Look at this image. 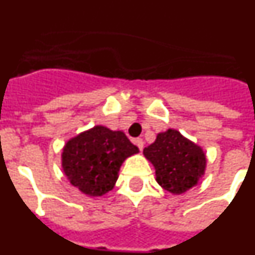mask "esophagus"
<instances>
[{"mask_svg": "<svg viewBox=\"0 0 255 255\" xmlns=\"http://www.w3.org/2000/svg\"><path fill=\"white\" fill-rule=\"evenodd\" d=\"M134 143L136 144V145H138V148L139 149H143V147H144V141H143V139H140V138H138V139H135L134 140Z\"/></svg>", "mask_w": 255, "mask_h": 255, "instance_id": "esophagus-1", "label": "esophagus"}]
</instances>
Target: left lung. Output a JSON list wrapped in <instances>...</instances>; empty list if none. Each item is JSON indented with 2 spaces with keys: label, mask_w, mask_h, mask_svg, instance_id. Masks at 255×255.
Instances as JSON below:
<instances>
[{
  "label": "left lung",
  "mask_w": 255,
  "mask_h": 255,
  "mask_svg": "<svg viewBox=\"0 0 255 255\" xmlns=\"http://www.w3.org/2000/svg\"><path fill=\"white\" fill-rule=\"evenodd\" d=\"M143 154L153 164L157 182L173 195L194 188L206 172L203 148L175 129L157 134L154 143L144 148Z\"/></svg>",
  "instance_id": "1"
}]
</instances>
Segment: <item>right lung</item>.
Returning a JSON list of instances; mask_svg holds the SVG:
<instances>
[{
  "instance_id": "1",
  "label": "right lung",
  "mask_w": 255,
  "mask_h": 255,
  "mask_svg": "<svg viewBox=\"0 0 255 255\" xmlns=\"http://www.w3.org/2000/svg\"><path fill=\"white\" fill-rule=\"evenodd\" d=\"M138 152L124 131L97 125L66 141L61 163L71 185L89 197H102L114 189L124 161Z\"/></svg>"
}]
</instances>
